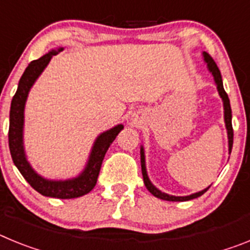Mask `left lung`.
<instances>
[{
	"instance_id": "8db88e82",
	"label": "left lung",
	"mask_w": 250,
	"mask_h": 250,
	"mask_svg": "<svg viewBox=\"0 0 250 250\" xmlns=\"http://www.w3.org/2000/svg\"><path fill=\"white\" fill-rule=\"evenodd\" d=\"M203 57H204V62L207 63L208 70H209V72L213 75L214 81H215V85H216V89H218V92H219V96L222 98L223 107H224V123H225V127H227V132H228L229 154H230L231 147H233V126H231L230 103H229L228 95H227V92H225L224 90V86H223L222 75H220L219 68H218L216 63L214 62V60L211 59L207 52H203ZM140 158H141V173H143V178H144L145 187H146V189L152 194V195L159 198V199L167 200V202H187V200L195 199V198H198V196H202L203 194H204L209 188H210V187H208L205 188L204 190L198 191V193H194V194H190V195H185V196H175V195H170V194H167V193H163V191L159 190L158 188L150 182L149 176H147L146 165H145L144 146H140Z\"/></svg>"
}]
</instances>
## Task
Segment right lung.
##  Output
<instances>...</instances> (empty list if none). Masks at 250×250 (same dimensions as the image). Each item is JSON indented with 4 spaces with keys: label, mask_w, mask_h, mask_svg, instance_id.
<instances>
[{
    "label": "right lung",
    "mask_w": 250,
    "mask_h": 250,
    "mask_svg": "<svg viewBox=\"0 0 250 250\" xmlns=\"http://www.w3.org/2000/svg\"><path fill=\"white\" fill-rule=\"evenodd\" d=\"M63 48L48 51L47 54L35 60L26 67L25 72L20 79L17 91L11 101L10 110V129H8V145H10L11 156L13 164L26 182L39 191L41 195L57 198V199H74L85 194L90 193L98 182L101 164L105 158V154L112 141L116 139L119 132L124 129L123 124H119L111 129L101 132L94 141V145L90 151L89 159L85 167L80 174L75 178L66 180H52L46 179L35 171V169L28 163L26 156L25 145H23V125H25V105L27 101L28 92L34 86L39 76L48 65L52 56L61 52Z\"/></svg>",
    "instance_id": "right-lung-1"
}]
</instances>
